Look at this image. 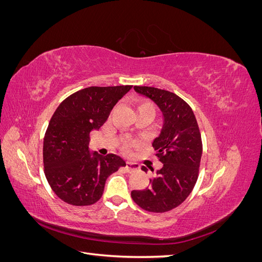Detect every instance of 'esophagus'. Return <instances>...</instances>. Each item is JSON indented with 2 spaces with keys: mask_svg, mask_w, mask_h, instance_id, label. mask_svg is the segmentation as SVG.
I'll return each mask as SVG.
<instances>
[{
  "mask_svg": "<svg viewBox=\"0 0 262 262\" xmlns=\"http://www.w3.org/2000/svg\"><path fill=\"white\" fill-rule=\"evenodd\" d=\"M125 168H126V170H128V171H133V170L139 169L140 168V165L137 164V163H134V162L128 161V162L125 163Z\"/></svg>",
  "mask_w": 262,
  "mask_h": 262,
  "instance_id": "obj_1",
  "label": "esophagus"
}]
</instances>
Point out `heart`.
<instances>
[{
  "label": "heart",
  "instance_id": "1",
  "mask_svg": "<svg viewBox=\"0 0 262 262\" xmlns=\"http://www.w3.org/2000/svg\"><path fill=\"white\" fill-rule=\"evenodd\" d=\"M143 105H148V106H152V105H149V104H143ZM142 106V105H141Z\"/></svg>",
  "mask_w": 262,
  "mask_h": 262
}]
</instances>
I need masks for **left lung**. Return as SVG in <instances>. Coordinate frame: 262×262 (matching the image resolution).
<instances>
[{
	"instance_id": "1",
	"label": "left lung",
	"mask_w": 262,
	"mask_h": 262,
	"mask_svg": "<svg viewBox=\"0 0 262 262\" xmlns=\"http://www.w3.org/2000/svg\"><path fill=\"white\" fill-rule=\"evenodd\" d=\"M133 89L162 113V129L152 145L163 167L148 188L132 190L131 196L142 209L162 213L178 207L192 191L202 156L201 134L192 109L176 94L148 86ZM142 170L147 168L142 166Z\"/></svg>"
}]
</instances>
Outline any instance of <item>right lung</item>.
Wrapping results in <instances>:
<instances>
[{
  "instance_id": "obj_1",
  "label": "right lung",
  "mask_w": 262,
  "mask_h": 262,
  "mask_svg": "<svg viewBox=\"0 0 262 262\" xmlns=\"http://www.w3.org/2000/svg\"><path fill=\"white\" fill-rule=\"evenodd\" d=\"M132 89L91 86L63 100L43 139L46 178L53 192L72 205H91L104 192L107 178L125 165L120 156H101L89 147L90 133L104 124L117 102Z\"/></svg>"
}]
</instances>
